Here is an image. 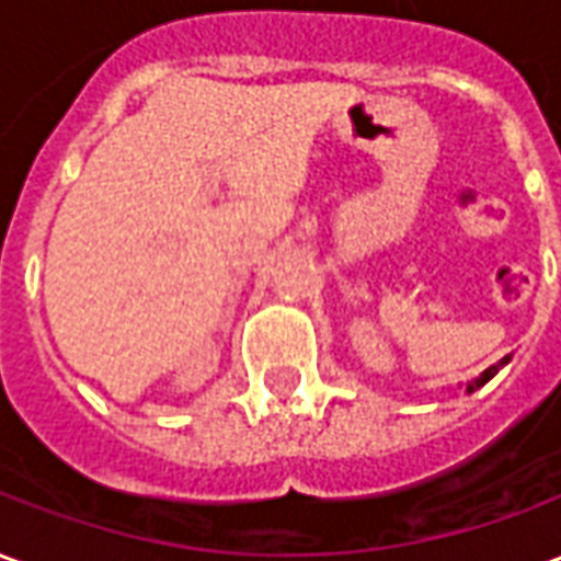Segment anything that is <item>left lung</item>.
I'll return each instance as SVG.
<instances>
[{"label":"left lung","instance_id":"1","mask_svg":"<svg viewBox=\"0 0 561 561\" xmlns=\"http://www.w3.org/2000/svg\"><path fill=\"white\" fill-rule=\"evenodd\" d=\"M507 360H511V354H507V357H502L499 364L490 366V369H483L481 376H478V378H474V381H469V385H466V393H474V390H478V388H483V385H486V381H490V378H493L495 373H499V369H502V366L507 364Z\"/></svg>","mask_w":561,"mask_h":561}]
</instances>
